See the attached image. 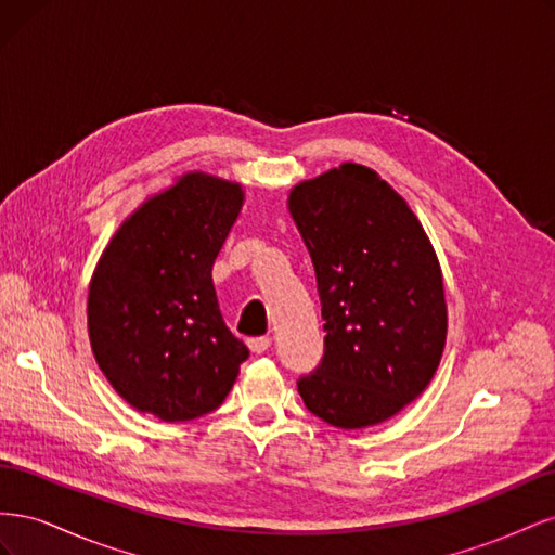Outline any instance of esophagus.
Here are the masks:
<instances>
[{
  "instance_id": "obj_1",
  "label": "esophagus",
  "mask_w": 555,
  "mask_h": 555,
  "mask_svg": "<svg viewBox=\"0 0 555 555\" xmlns=\"http://www.w3.org/2000/svg\"><path fill=\"white\" fill-rule=\"evenodd\" d=\"M247 347L255 351V354H263V351L271 347V338H268V335H259V338H249Z\"/></svg>"
}]
</instances>
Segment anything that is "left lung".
Here are the masks:
<instances>
[{
    "label": "left lung",
    "instance_id": "left-lung-1",
    "mask_svg": "<svg viewBox=\"0 0 555 555\" xmlns=\"http://www.w3.org/2000/svg\"><path fill=\"white\" fill-rule=\"evenodd\" d=\"M289 212L317 275L324 359L298 379L306 408L357 430L424 393L447 343L438 255L389 182L345 162L289 192Z\"/></svg>",
    "mask_w": 555,
    "mask_h": 555
}]
</instances>
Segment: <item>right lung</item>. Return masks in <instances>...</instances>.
Here are the masks:
<instances>
[{"instance_id":"obj_1","label":"right lung","mask_w":555,"mask_h":555,"mask_svg":"<svg viewBox=\"0 0 555 555\" xmlns=\"http://www.w3.org/2000/svg\"><path fill=\"white\" fill-rule=\"evenodd\" d=\"M238 182L190 171L133 210L88 294L92 354L133 410L192 422L222 405L249 357L217 304L212 263L238 220Z\"/></svg>"}]
</instances>
